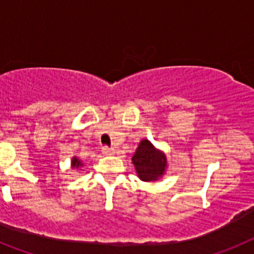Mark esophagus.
<instances>
[{
	"mask_svg": "<svg viewBox=\"0 0 254 254\" xmlns=\"http://www.w3.org/2000/svg\"><path fill=\"white\" fill-rule=\"evenodd\" d=\"M102 153H103V155H112V153H115V150L114 148H111V147L103 146L102 147Z\"/></svg>",
	"mask_w": 254,
	"mask_h": 254,
	"instance_id": "obj_1",
	"label": "esophagus"
}]
</instances>
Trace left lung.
Masks as SVG:
<instances>
[{"label":"left lung","instance_id":"8db88e82","mask_svg":"<svg viewBox=\"0 0 254 254\" xmlns=\"http://www.w3.org/2000/svg\"><path fill=\"white\" fill-rule=\"evenodd\" d=\"M133 164L138 177L142 181H156L163 176L167 168V157L157 151L147 139H143L138 146L133 156Z\"/></svg>","mask_w":254,"mask_h":254}]
</instances>
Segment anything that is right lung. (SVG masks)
<instances>
[{
	"mask_svg": "<svg viewBox=\"0 0 254 254\" xmlns=\"http://www.w3.org/2000/svg\"><path fill=\"white\" fill-rule=\"evenodd\" d=\"M81 165H82V164H81V161L77 159V157H73V159H72V167L78 168L81 167Z\"/></svg>",
	"mask_w": 254,
	"mask_h": 254,
	"instance_id": "right-lung-1",
	"label": "right lung"
}]
</instances>
